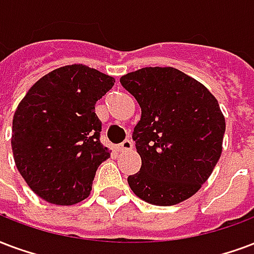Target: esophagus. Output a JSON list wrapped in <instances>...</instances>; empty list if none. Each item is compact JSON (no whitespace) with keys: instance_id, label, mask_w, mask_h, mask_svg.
<instances>
[{"instance_id":"obj_1","label":"esophagus","mask_w":254,"mask_h":254,"mask_svg":"<svg viewBox=\"0 0 254 254\" xmlns=\"http://www.w3.org/2000/svg\"><path fill=\"white\" fill-rule=\"evenodd\" d=\"M116 150L119 152H126V151H129V150H132V142L128 140V139H126L125 142L120 143L119 146H116Z\"/></svg>"}]
</instances>
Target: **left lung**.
I'll list each match as a JSON object with an SVG mask.
<instances>
[{
	"label": "left lung",
	"mask_w": 254,
	"mask_h": 254,
	"mask_svg": "<svg viewBox=\"0 0 254 254\" xmlns=\"http://www.w3.org/2000/svg\"><path fill=\"white\" fill-rule=\"evenodd\" d=\"M120 83L142 110L132 132L142 167L127 178L131 190L156 206L194 195L222 152L225 118L217 99L173 66H146Z\"/></svg>",
	"instance_id": "1"
}]
</instances>
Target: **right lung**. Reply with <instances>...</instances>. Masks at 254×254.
I'll list each match as a JSON object with an SVG mask.
<instances>
[{
  "label": "right lung",
  "mask_w": 254,
  "mask_h": 254,
  "mask_svg": "<svg viewBox=\"0 0 254 254\" xmlns=\"http://www.w3.org/2000/svg\"><path fill=\"white\" fill-rule=\"evenodd\" d=\"M115 79L83 64L49 72L17 107L11 150L17 170L44 201L69 206L88 197L99 165L111 152L100 143L95 104Z\"/></svg>",
  "instance_id": "right-lung-1"
}]
</instances>
